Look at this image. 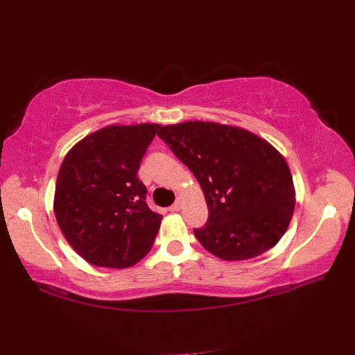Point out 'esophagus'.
<instances>
[{"mask_svg": "<svg viewBox=\"0 0 355 355\" xmlns=\"http://www.w3.org/2000/svg\"><path fill=\"white\" fill-rule=\"evenodd\" d=\"M180 209H182V204H180V202H179V200H178V202H175V204H173V205L170 207V209H168V210H170V211H173V213H176V211H179Z\"/></svg>", "mask_w": 355, "mask_h": 355, "instance_id": "esophagus-1", "label": "esophagus"}]
</instances>
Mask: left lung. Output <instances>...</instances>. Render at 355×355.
Instances as JSON below:
<instances>
[{
    "label": "left lung",
    "instance_id": "obj_1",
    "mask_svg": "<svg viewBox=\"0 0 355 355\" xmlns=\"http://www.w3.org/2000/svg\"><path fill=\"white\" fill-rule=\"evenodd\" d=\"M157 136L189 166L204 191L209 220L195 236L225 261L255 258L286 233L295 209V189L275 146L239 126L182 122Z\"/></svg>",
    "mask_w": 355,
    "mask_h": 355
}]
</instances>
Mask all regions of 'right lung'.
Here are the masks:
<instances>
[{
    "instance_id": "add662e5",
    "label": "right lung",
    "mask_w": 355,
    "mask_h": 355,
    "mask_svg": "<svg viewBox=\"0 0 355 355\" xmlns=\"http://www.w3.org/2000/svg\"><path fill=\"white\" fill-rule=\"evenodd\" d=\"M159 123L110 125L80 140L60 166L53 211L69 245L92 266L126 269L155 244L162 215L137 171Z\"/></svg>"
}]
</instances>
